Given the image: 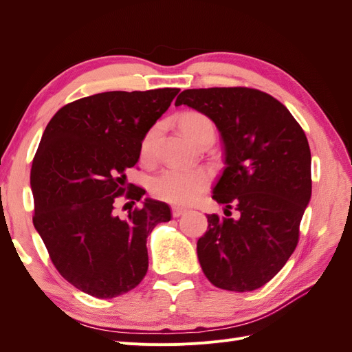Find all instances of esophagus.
Listing matches in <instances>:
<instances>
[{
	"mask_svg": "<svg viewBox=\"0 0 352 352\" xmlns=\"http://www.w3.org/2000/svg\"><path fill=\"white\" fill-rule=\"evenodd\" d=\"M188 210L185 208V207H173L172 208V214H173V217H180L182 214H185Z\"/></svg>",
	"mask_w": 352,
	"mask_h": 352,
	"instance_id": "1",
	"label": "esophagus"
}]
</instances>
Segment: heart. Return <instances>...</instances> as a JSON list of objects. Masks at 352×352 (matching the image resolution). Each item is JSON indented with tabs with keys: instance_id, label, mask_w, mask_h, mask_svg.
<instances>
[{
	"instance_id": "obj_1",
	"label": "heart",
	"mask_w": 352,
	"mask_h": 352,
	"mask_svg": "<svg viewBox=\"0 0 352 352\" xmlns=\"http://www.w3.org/2000/svg\"><path fill=\"white\" fill-rule=\"evenodd\" d=\"M180 127L190 141L199 144L206 138L214 140V123L208 116L199 111H186L179 119ZM158 126H153L144 135L141 153L145 158L151 157L154 151ZM211 182V175L207 168H180L168 167L155 176L151 182V192L155 198L184 206L195 201Z\"/></svg>"
}]
</instances>
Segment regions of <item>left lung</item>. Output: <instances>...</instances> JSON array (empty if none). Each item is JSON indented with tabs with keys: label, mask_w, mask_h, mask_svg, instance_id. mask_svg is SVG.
<instances>
[{
	"label": "left lung",
	"mask_w": 352,
	"mask_h": 352,
	"mask_svg": "<svg viewBox=\"0 0 352 352\" xmlns=\"http://www.w3.org/2000/svg\"><path fill=\"white\" fill-rule=\"evenodd\" d=\"M182 104L216 123L226 166L212 199L239 212L238 220L207 216L208 229L197 242L202 272L220 289H258L280 272L300 239L311 198L307 136L280 101L258 89H185L175 102Z\"/></svg>",
	"instance_id": "left-lung-1"
}]
</instances>
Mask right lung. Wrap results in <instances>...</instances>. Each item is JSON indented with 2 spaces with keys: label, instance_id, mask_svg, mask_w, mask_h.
Returning a JSON list of instances; mask_svg holds the SVG:
<instances>
[{
  "label": "right lung",
  "instance_id": "right-lung-1",
  "mask_svg": "<svg viewBox=\"0 0 352 352\" xmlns=\"http://www.w3.org/2000/svg\"><path fill=\"white\" fill-rule=\"evenodd\" d=\"M177 88L111 91L61 107L41 138L30 168L34 226L58 273L79 291L114 298L148 270L146 238L172 219L166 202L146 198L120 217L117 198L132 204L145 190L126 182L144 135L170 107ZM129 204V202H127Z\"/></svg>",
  "mask_w": 352,
  "mask_h": 352
}]
</instances>
